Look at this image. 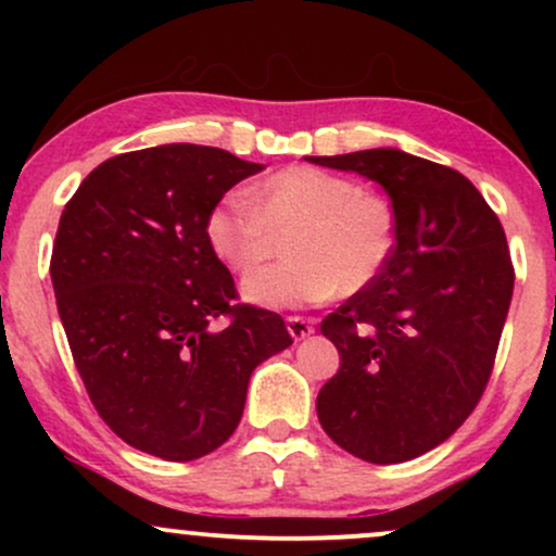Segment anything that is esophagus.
<instances>
[{
    "instance_id": "34e87169",
    "label": "esophagus",
    "mask_w": 556,
    "mask_h": 556,
    "mask_svg": "<svg viewBox=\"0 0 556 556\" xmlns=\"http://www.w3.org/2000/svg\"><path fill=\"white\" fill-rule=\"evenodd\" d=\"M287 331L292 334V340H305L314 334V324L305 321L303 316H287Z\"/></svg>"
}]
</instances>
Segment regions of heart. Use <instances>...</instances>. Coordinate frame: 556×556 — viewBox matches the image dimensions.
<instances>
[{
	"label": "heart",
	"instance_id": "heart-1",
	"mask_svg": "<svg viewBox=\"0 0 556 556\" xmlns=\"http://www.w3.org/2000/svg\"><path fill=\"white\" fill-rule=\"evenodd\" d=\"M287 238L282 266L253 274L242 295L269 308L321 303L366 290L384 274L397 248V214L384 195L366 193L350 177L318 167H287L251 193L222 198L203 235L229 271L251 274Z\"/></svg>",
	"mask_w": 556,
	"mask_h": 556
}]
</instances>
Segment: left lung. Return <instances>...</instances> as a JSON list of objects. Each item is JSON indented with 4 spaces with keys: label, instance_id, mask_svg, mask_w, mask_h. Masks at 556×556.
Segmentation results:
<instances>
[{
    "label": "left lung",
    "instance_id": "obj_1",
    "mask_svg": "<svg viewBox=\"0 0 556 556\" xmlns=\"http://www.w3.org/2000/svg\"><path fill=\"white\" fill-rule=\"evenodd\" d=\"M311 162L379 182L397 214L384 274L321 321L342 363L318 420L361 460H413L460 429L489 384L515 285L502 222L468 177L405 151Z\"/></svg>",
    "mask_w": 556,
    "mask_h": 556
}]
</instances>
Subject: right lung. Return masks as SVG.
Listing matches in <instances>:
<instances>
[{"label": "right lung", "instance_id": "add662e5", "mask_svg": "<svg viewBox=\"0 0 556 556\" xmlns=\"http://www.w3.org/2000/svg\"><path fill=\"white\" fill-rule=\"evenodd\" d=\"M261 169L212 146L130 151L99 164L60 216L49 271L75 368L104 424L162 460L225 444L253 368L292 344L282 316L235 305L203 235L222 195Z\"/></svg>", "mask_w": 556, "mask_h": 556}]
</instances>
